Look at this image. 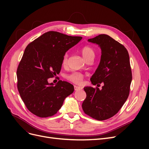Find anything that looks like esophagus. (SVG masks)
Here are the masks:
<instances>
[{
  "label": "esophagus",
  "instance_id": "34e87169",
  "mask_svg": "<svg viewBox=\"0 0 149 149\" xmlns=\"http://www.w3.org/2000/svg\"><path fill=\"white\" fill-rule=\"evenodd\" d=\"M74 90H75V91H79V90H81V89H83L82 87L78 86H74Z\"/></svg>",
  "mask_w": 149,
  "mask_h": 149
}]
</instances>
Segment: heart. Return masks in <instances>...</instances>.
Returning <instances> with one entry per match:
<instances>
[{
  "label": "heart",
  "mask_w": 149,
  "mask_h": 149,
  "mask_svg": "<svg viewBox=\"0 0 149 149\" xmlns=\"http://www.w3.org/2000/svg\"><path fill=\"white\" fill-rule=\"evenodd\" d=\"M81 52L82 55L86 60L90 57H94V55H95V52H94V48L88 45L82 47L81 49ZM68 58V55L67 53H65L62 60V63L64 66L66 65L67 64ZM83 78L84 75L82 73H79V72H75V73H72L68 76V79L76 84L81 83L83 80Z\"/></svg>",
  "instance_id": "1"
}]
</instances>
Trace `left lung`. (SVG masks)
Instances as JSON below:
<instances>
[{"instance_id":"1","label":"left lung","mask_w":149,"mask_h":149,"mask_svg":"<svg viewBox=\"0 0 149 149\" xmlns=\"http://www.w3.org/2000/svg\"><path fill=\"white\" fill-rule=\"evenodd\" d=\"M101 49L100 64L91 78L93 85L104 83L102 89L84 88L86 97L82 104L85 114L98 120L111 118L127 100L132 81L128 52L124 45L105 34L88 39Z\"/></svg>"}]
</instances>
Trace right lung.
Listing matches in <instances>:
<instances>
[{"mask_svg":"<svg viewBox=\"0 0 149 149\" xmlns=\"http://www.w3.org/2000/svg\"><path fill=\"white\" fill-rule=\"evenodd\" d=\"M81 39L49 31L26 47L17 71V88L32 114L40 118L55 115L73 93L70 83L60 80L54 85L48 79L60 73L65 53Z\"/></svg>","mask_w":149,"mask_h":149,"instance_id":"obj_1","label":"right lung"}]
</instances>
